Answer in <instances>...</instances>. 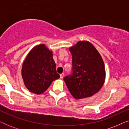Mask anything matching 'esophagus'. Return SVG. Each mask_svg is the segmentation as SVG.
Masks as SVG:
<instances>
[{
	"instance_id": "1",
	"label": "esophagus",
	"mask_w": 129,
	"mask_h": 129,
	"mask_svg": "<svg viewBox=\"0 0 129 129\" xmlns=\"http://www.w3.org/2000/svg\"><path fill=\"white\" fill-rule=\"evenodd\" d=\"M64 73H61V74H60V76L61 79H63V77H64Z\"/></svg>"
}]
</instances>
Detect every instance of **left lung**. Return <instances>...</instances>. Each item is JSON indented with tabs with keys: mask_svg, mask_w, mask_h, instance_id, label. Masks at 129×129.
I'll return each instance as SVG.
<instances>
[{
	"mask_svg": "<svg viewBox=\"0 0 129 129\" xmlns=\"http://www.w3.org/2000/svg\"><path fill=\"white\" fill-rule=\"evenodd\" d=\"M72 55V74L64 77L70 94L76 99L92 96L105 80V67L102 56L88 41H79L69 48Z\"/></svg>",
	"mask_w": 129,
	"mask_h": 129,
	"instance_id": "obj_1",
	"label": "left lung"
}]
</instances>
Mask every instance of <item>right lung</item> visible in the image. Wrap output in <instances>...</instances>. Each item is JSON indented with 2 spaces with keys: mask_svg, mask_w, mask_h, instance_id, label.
<instances>
[{
  "mask_svg": "<svg viewBox=\"0 0 129 129\" xmlns=\"http://www.w3.org/2000/svg\"><path fill=\"white\" fill-rule=\"evenodd\" d=\"M22 76L26 88L37 94L43 93L53 81L59 78L52 52L45 44L30 51L23 63Z\"/></svg>",
  "mask_w": 129,
  "mask_h": 129,
  "instance_id": "1",
  "label": "right lung"
}]
</instances>
